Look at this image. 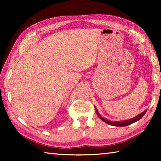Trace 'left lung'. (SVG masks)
I'll list each match as a JSON object with an SVG mask.
<instances>
[{"label":"left lung","instance_id":"1","mask_svg":"<svg viewBox=\"0 0 161 161\" xmlns=\"http://www.w3.org/2000/svg\"><path fill=\"white\" fill-rule=\"evenodd\" d=\"M96 111H97V115L99 116V117L100 118V119H102V121H103L106 123L111 125V126H129V125L133 123H134L136 121H138V120H140L142 117L144 116V114L146 113L147 110H145L144 111H143L142 113L138 114L137 116L134 117V118L133 119H128V120H125V121H109V120H107L104 118H103V117L100 115V114L98 113V111L96 108Z\"/></svg>","mask_w":161,"mask_h":161}]
</instances>
